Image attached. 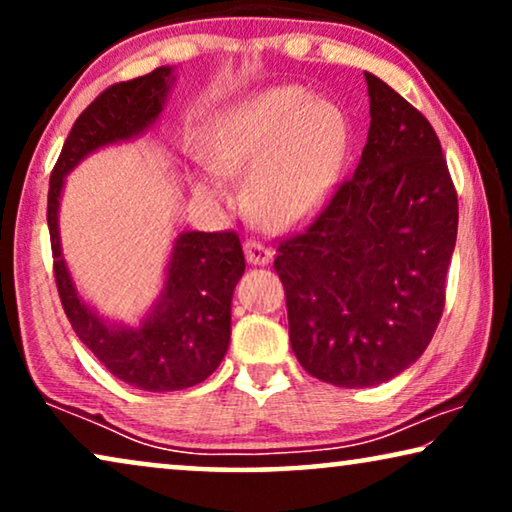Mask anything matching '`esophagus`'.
<instances>
[{"instance_id":"34e87169","label":"esophagus","mask_w":512,"mask_h":512,"mask_svg":"<svg viewBox=\"0 0 512 512\" xmlns=\"http://www.w3.org/2000/svg\"><path fill=\"white\" fill-rule=\"evenodd\" d=\"M244 256L251 265H265L272 261V251L261 240H251V237L244 242Z\"/></svg>"}]
</instances>
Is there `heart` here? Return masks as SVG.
I'll return each instance as SVG.
<instances>
[{
  "label": "heart",
  "mask_w": 512,
  "mask_h": 512,
  "mask_svg": "<svg viewBox=\"0 0 512 512\" xmlns=\"http://www.w3.org/2000/svg\"><path fill=\"white\" fill-rule=\"evenodd\" d=\"M347 118L305 88L286 86L249 97L219 114L205 137V160L216 174L249 172L258 219L284 226L310 214L338 177L347 153ZM202 198H223L214 177L195 179Z\"/></svg>",
  "instance_id": "b5f03b06"
}]
</instances>
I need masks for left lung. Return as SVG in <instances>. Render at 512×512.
I'll return each mask as SVG.
<instances>
[{
    "mask_svg": "<svg viewBox=\"0 0 512 512\" xmlns=\"http://www.w3.org/2000/svg\"><path fill=\"white\" fill-rule=\"evenodd\" d=\"M370 128L354 177L277 244L289 340L312 377L373 387L415 363L436 333L459 202L419 109L366 74Z\"/></svg>",
    "mask_w": 512,
    "mask_h": 512,
    "instance_id": "obj_1",
    "label": "left lung"
}]
</instances>
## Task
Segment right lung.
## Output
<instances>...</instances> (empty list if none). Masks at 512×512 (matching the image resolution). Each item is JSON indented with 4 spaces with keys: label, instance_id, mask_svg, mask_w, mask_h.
Listing matches in <instances>:
<instances>
[{
    "label": "right lung",
    "instance_id": "1",
    "mask_svg": "<svg viewBox=\"0 0 512 512\" xmlns=\"http://www.w3.org/2000/svg\"><path fill=\"white\" fill-rule=\"evenodd\" d=\"M172 69L102 90L72 125L48 181V233L58 296L74 333L118 380L144 391H179L205 382L219 368L230 340V300L244 272L240 235L184 233L174 244L165 293L137 331L114 328L76 296L60 256L58 202L65 174L90 151L128 139L156 121Z\"/></svg>",
    "mask_w": 512,
    "mask_h": 512
}]
</instances>
